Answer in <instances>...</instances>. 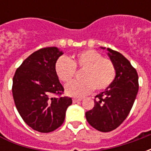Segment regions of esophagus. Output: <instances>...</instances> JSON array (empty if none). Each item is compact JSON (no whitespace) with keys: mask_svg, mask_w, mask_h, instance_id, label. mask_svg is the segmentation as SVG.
I'll return each instance as SVG.
<instances>
[{"mask_svg":"<svg viewBox=\"0 0 151 151\" xmlns=\"http://www.w3.org/2000/svg\"><path fill=\"white\" fill-rule=\"evenodd\" d=\"M81 101H82V99H73V103H74V104L79 103V102Z\"/></svg>","mask_w":151,"mask_h":151,"instance_id":"34e87169","label":"esophagus"}]
</instances>
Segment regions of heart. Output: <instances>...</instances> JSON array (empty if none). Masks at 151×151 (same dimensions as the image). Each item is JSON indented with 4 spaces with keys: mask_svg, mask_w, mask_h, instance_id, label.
Instances as JSON below:
<instances>
[{
    "mask_svg": "<svg viewBox=\"0 0 151 151\" xmlns=\"http://www.w3.org/2000/svg\"><path fill=\"white\" fill-rule=\"evenodd\" d=\"M76 68L82 70V79L66 86L65 91L70 96L77 98L89 95L94 89L96 91L107 90L116 75L114 63L94 49L82 51L73 55L71 60L60 57L55 65L58 78L65 83H69L75 78Z\"/></svg>",
    "mask_w": 151,
    "mask_h": 151,
    "instance_id": "1",
    "label": "heart"
}]
</instances>
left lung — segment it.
Returning a JSON list of instances; mask_svg holds the SVG:
<instances>
[{
    "label": "left lung",
    "instance_id": "obj_1",
    "mask_svg": "<svg viewBox=\"0 0 151 151\" xmlns=\"http://www.w3.org/2000/svg\"><path fill=\"white\" fill-rule=\"evenodd\" d=\"M116 75L109 87L96 95L95 107L86 112L88 123L95 129L110 132L123 123L130 112L138 91L137 70L124 56L108 48Z\"/></svg>",
    "mask_w": 151,
    "mask_h": 151
}]
</instances>
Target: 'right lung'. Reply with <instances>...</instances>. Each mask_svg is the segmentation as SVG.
<instances>
[{"label": "right lung", "mask_w": 151, "mask_h": 151, "mask_svg": "<svg viewBox=\"0 0 151 151\" xmlns=\"http://www.w3.org/2000/svg\"><path fill=\"white\" fill-rule=\"evenodd\" d=\"M62 54L56 47L38 50L22 63L13 78L12 92L18 111L28 126L40 133L59 128L72 104V99L62 96L64 87L55 69Z\"/></svg>", "instance_id": "right-lung-1"}]
</instances>
